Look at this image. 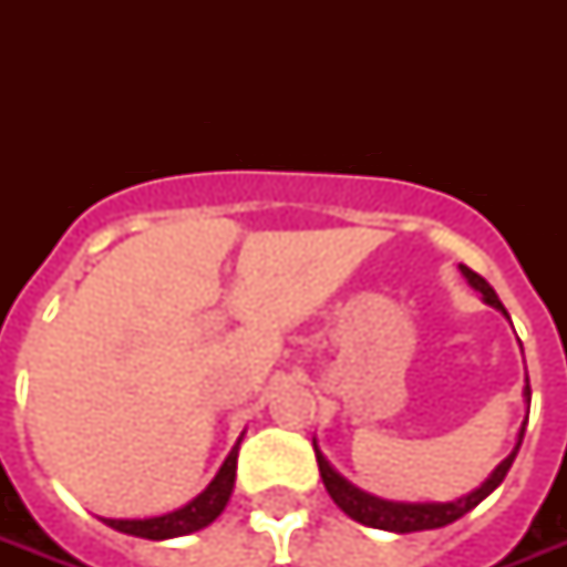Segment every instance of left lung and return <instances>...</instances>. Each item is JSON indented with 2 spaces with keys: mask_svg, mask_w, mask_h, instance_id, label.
<instances>
[{
  "mask_svg": "<svg viewBox=\"0 0 567 567\" xmlns=\"http://www.w3.org/2000/svg\"><path fill=\"white\" fill-rule=\"evenodd\" d=\"M458 270H462V276L471 282V288H476V291L483 293V300L488 302V306H494V309H501L503 315H506L503 302L497 300V293H494V288L485 282L483 276L474 274V270L465 265H458ZM506 318H509V315H506ZM524 396L529 400V379H527V388H524ZM524 426H527V423H524ZM524 426H520L518 432V444H515V450H512L509 456L503 458L501 465L494 467L492 476H488L480 488H474V492L465 494V497H458V501H450V503L382 501V497H373V494L355 488L353 483H347L344 476L338 474L336 467L327 462V456L320 453L318 441H315V456H318L320 476H323V485H327L329 497H332L338 509L347 512L350 518L364 524V527L388 529V533H421V529H439L453 524V520H458L462 515H467V512L474 509V506H480V503H483L485 497H488V494H492L503 480H506L512 462H515V456H518L520 441H524Z\"/></svg>",
  "mask_w": 567,
  "mask_h": 567,
  "instance_id": "obj_1",
  "label": "left lung"
}]
</instances>
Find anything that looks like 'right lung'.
I'll return each instance as SVG.
<instances>
[{"label": "right lung", "mask_w": 567, "mask_h": 567, "mask_svg": "<svg viewBox=\"0 0 567 567\" xmlns=\"http://www.w3.org/2000/svg\"><path fill=\"white\" fill-rule=\"evenodd\" d=\"M244 439V435H240ZM238 444L231 447V453L226 456V462L220 465L217 476H214L208 488L203 494H196L188 506H182L176 512H167V515H158V518H135V520H117V518H102L111 529L117 533H126V536L150 538V542H164V538H179L190 536L196 529L208 527L231 497V488H235V471H238Z\"/></svg>", "instance_id": "1"}]
</instances>
